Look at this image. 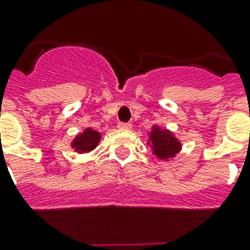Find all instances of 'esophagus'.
<instances>
[{
    "label": "esophagus",
    "instance_id": "obj_1",
    "mask_svg": "<svg viewBox=\"0 0 250 250\" xmlns=\"http://www.w3.org/2000/svg\"><path fill=\"white\" fill-rule=\"evenodd\" d=\"M118 128L121 129H131L132 125L131 123H125V122H119L118 123Z\"/></svg>",
    "mask_w": 250,
    "mask_h": 250
}]
</instances>
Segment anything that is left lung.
Returning a JSON list of instances; mask_svg holds the SVG:
<instances>
[{
	"instance_id": "obj_1",
	"label": "left lung",
	"mask_w": 250,
	"mask_h": 250,
	"mask_svg": "<svg viewBox=\"0 0 250 250\" xmlns=\"http://www.w3.org/2000/svg\"><path fill=\"white\" fill-rule=\"evenodd\" d=\"M147 144L151 145L153 154L162 160H168L176 157L181 150V143L168 129H162L158 125H153L149 133Z\"/></svg>"
}]
</instances>
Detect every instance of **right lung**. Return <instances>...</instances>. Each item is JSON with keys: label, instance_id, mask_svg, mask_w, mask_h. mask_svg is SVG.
<instances>
[{"label": "right lung", "instance_id": "right-lung-1", "mask_svg": "<svg viewBox=\"0 0 250 250\" xmlns=\"http://www.w3.org/2000/svg\"><path fill=\"white\" fill-rule=\"evenodd\" d=\"M101 135L100 132L95 131L92 128H86L82 133L76 136V139L72 141V147L77 153H90L100 143Z\"/></svg>", "mask_w": 250, "mask_h": 250}]
</instances>
